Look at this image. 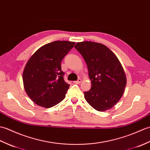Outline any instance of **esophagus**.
Wrapping results in <instances>:
<instances>
[{
  "instance_id": "esophagus-1",
  "label": "esophagus",
  "mask_w": 150,
  "mask_h": 150,
  "mask_svg": "<svg viewBox=\"0 0 150 150\" xmlns=\"http://www.w3.org/2000/svg\"><path fill=\"white\" fill-rule=\"evenodd\" d=\"M81 81V79L80 78H79L77 81H74V83H76V84H79V83H80Z\"/></svg>"
}]
</instances>
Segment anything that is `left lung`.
<instances>
[{"label":"left lung","mask_w":150,"mask_h":150,"mask_svg":"<svg viewBox=\"0 0 150 150\" xmlns=\"http://www.w3.org/2000/svg\"><path fill=\"white\" fill-rule=\"evenodd\" d=\"M87 65L91 88L85 98L96 110L112 108L124 93L126 75L117 56L105 45L92 42H78L74 46Z\"/></svg>","instance_id":"8db88e82"}]
</instances>
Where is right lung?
<instances>
[{
    "label": "right lung",
    "instance_id": "obj_1",
    "mask_svg": "<svg viewBox=\"0 0 150 150\" xmlns=\"http://www.w3.org/2000/svg\"><path fill=\"white\" fill-rule=\"evenodd\" d=\"M74 42L54 41L44 45L31 56L23 72L25 91L33 102L45 108L60 103L69 85L64 81L61 62Z\"/></svg>",
    "mask_w": 150,
    "mask_h": 150
}]
</instances>
